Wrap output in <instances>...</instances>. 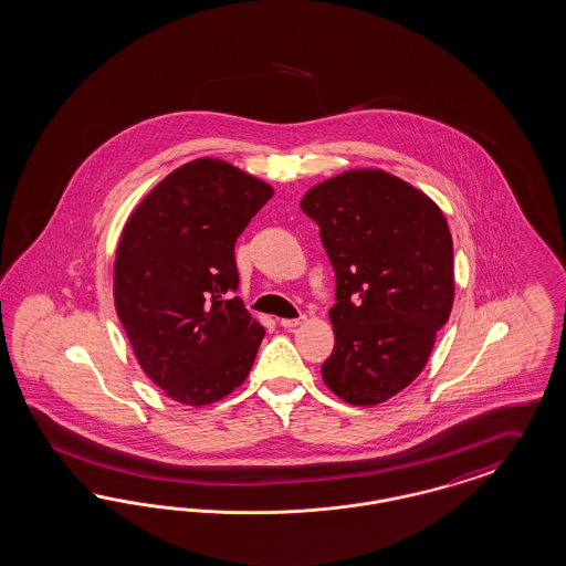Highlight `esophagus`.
Returning a JSON list of instances; mask_svg holds the SVG:
<instances>
[{
  "label": "esophagus",
  "instance_id": "1",
  "mask_svg": "<svg viewBox=\"0 0 566 566\" xmlns=\"http://www.w3.org/2000/svg\"><path fill=\"white\" fill-rule=\"evenodd\" d=\"M305 322V317L301 315V317H293V319H280V324H282V328H296V326H301Z\"/></svg>",
  "mask_w": 566,
  "mask_h": 566
}]
</instances>
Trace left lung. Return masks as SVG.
Masks as SVG:
<instances>
[{"mask_svg":"<svg viewBox=\"0 0 566 566\" xmlns=\"http://www.w3.org/2000/svg\"><path fill=\"white\" fill-rule=\"evenodd\" d=\"M301 209L319 226L336 273L326 387L376 406L424 370L453 305V242L429 196L380 169L313 186Z\"/></svg>","mask_w":566,"mask_h":566,"instance_id":"1","label":"left lung"}]
</instances>
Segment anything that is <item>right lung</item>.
I'll return each mask as SVG.
<instances>
[{
    "mask_svg": "<svg viewBox=\"0 0 566 566\" xmlns=\"http://www.w3.org/2000/svg\"><path fill=\"white\" fill-rule=\"evenodd\" d=\"M272 186L217 158L165 177L129 214L115 256V307L142 370L184 406L238 389L265 328L244 310L234 244Z\"/></svg>",
    "mask_w": 566,
    "mask_h": 566,
    "instance_id": "add662e5",
    "label": "right lung"
}]
</instances>
